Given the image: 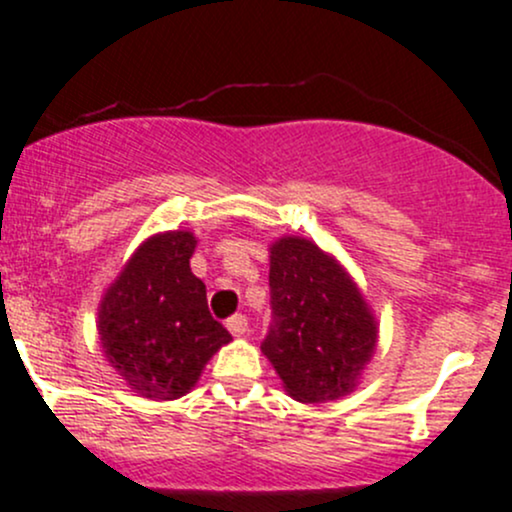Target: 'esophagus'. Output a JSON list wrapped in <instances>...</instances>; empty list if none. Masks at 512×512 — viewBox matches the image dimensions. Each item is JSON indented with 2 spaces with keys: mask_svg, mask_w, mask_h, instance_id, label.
Here are the masks:
<instances>
[{
  "mask_svg": "<svg viewBox=\"0 0 512 512\" xmlns=\"http://www.w3.org/2000/svg\"><path fill=\"white\" fill-rule=\"evenodd\" d=\"M226 327H228V332L233 334V337H245V334H248V317L245 315H233L231 320L226 322Z\"/></svg>",
  "mask_w": 512,
  "mask_h": 512,
  "instance_id": "34e87169",
  "label": "esophagus"
}]
</instances>
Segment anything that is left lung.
I'll return each instance as SVG.
<instances>
[{
	"label": "left lung",
	"instance_id": "left-lung-1",
	"mask_svg": "<svg viewBox=\"0 0 512 512\" xmlns=\"http://www.w3.org/2000/svg\"><path fill=\"white\" fill-rule=\"evenodd\" d=\"M274 325L262 342L286 395L322 404L349 395L378 349V317L332 252L303 236L269 245Z\"/></svg>",
	"mask_w": 512,
	"mask_h": 512
}]
</instances>
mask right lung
Wrapping results in <instances>:
<instances>
[{"mask_svg":"<svg viewBox=\"0 0 512 512\" xmlns=\"http://www.w3.org/2000/svg\"><path fill=\"white\" fill-rule=\"evenodd\" d=\"M192 231L154 233L132 252L98 303L105 361L146 399H178L197 385L211 356L231 342L190 269Z\"/></svg>","mask_w":512,"mask_h":512,"instance_id":"right-lung-1","label":"right lung"}]
</instances>
